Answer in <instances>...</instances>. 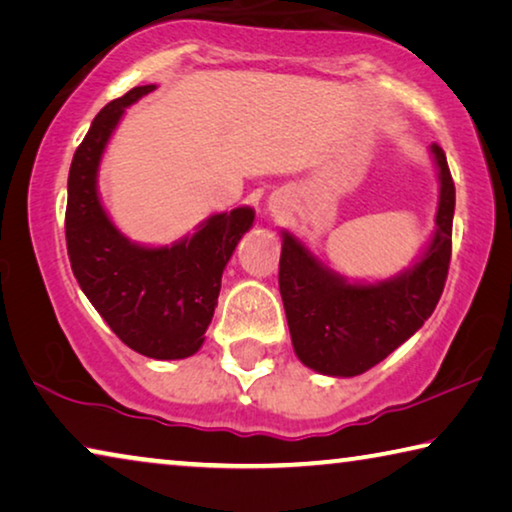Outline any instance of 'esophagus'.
<instances>
[{
    "label": "esophagus",
    "mask_w": 512,
    "mask_h": 512,
    "mask_svg": "<svg viewBox=\"0 0 512 512\" xmlns=\"http://www.w3.org/2000/svg\"><path fill=\"white\" fill-rule=\"evenodd\" d=\"M271 212H273V214H282V205H280V202H271Z\"/></svg>",
    "instance_id": "1"
}]
</instances>
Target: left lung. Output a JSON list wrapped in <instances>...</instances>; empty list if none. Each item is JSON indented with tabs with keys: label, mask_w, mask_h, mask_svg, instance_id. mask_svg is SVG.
<instances>
[{
	"label": "left lung",
	"mask_w": 512,
	"mask_h": 512,
	"mask_svg": "<svg viewBox=\"0 0 512 512\" xmlns=\"http://www.w3.org/2000/svg\"><path fill=\"white\" fill-rule=\"evenodd\" d=\"M440 168L435 234L421 262L378 285H351L323 266L289 232L282 234L280 296L298 360L326 376H360L424 326L440 300L451 264L456 186L446 154L433 143Z\"/></svg>",
	"instance_id": "left-lung-1"
}]
</instances>
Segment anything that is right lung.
Returning a JSON list of instances; mask_svg holds the SVG:
<instances>
[{"instance_id":"right-lung-1","label":"right lung","mask_w":512,"mask_h":512,"mask_svg":"<svg viewBox=\"0 0 512 512\" xmlns=\"http://www.w3.org/2000/svg\"><path fill=\"white\" fill-rule=\"evenodd\" d=\"M154 86H136L97 113L72 157L66 243L81 291L132 351L154 360H182L205 342L225 264L250 230V207L216 214L173 246H136L116 230L97 196V168L125 109Z\"/></svg>"}]
</instances>
